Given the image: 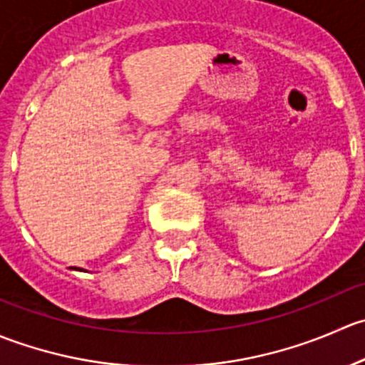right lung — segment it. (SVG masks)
Wrapping results in <instances>:
<instances>
[{"instance_id": "obj_1", "label": "right lung", "mask_w": 365, "mask_h": 365, "mask_svg": "<svg viewBox=\"0 0 365 365\" xmlns=\"http://www.w3.org/2000/svg\"><path fill=\"white\" fill-rule=\"evenodd\" d=\"M76 270H77V268H76Z\"/></svg>"}]
</instances>
